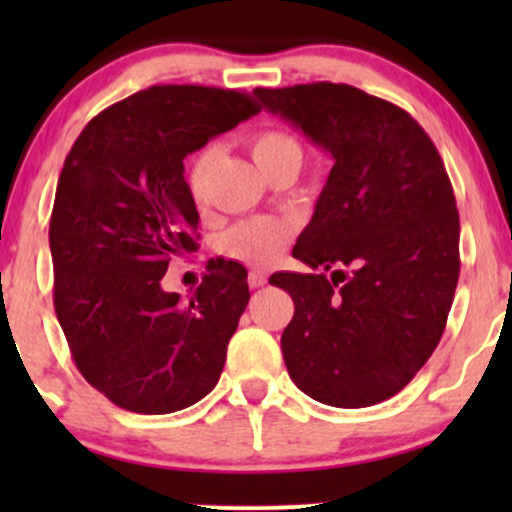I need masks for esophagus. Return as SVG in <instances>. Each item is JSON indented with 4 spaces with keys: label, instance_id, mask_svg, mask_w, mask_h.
Wrapping results in <instances>:
<instances>
[{
    "label": "esophagus",
    "instance_id": "1",
    "mask_svg": "<svg viewBox=\"0 0 512 512\" xmlns=\"http://www.w3.org/2000/svg\"><path fill=\"white\" fill-rule=\"evenodd\" d=\"M247 282H250V287L252 289H257V287H262L267 282V275L265 272H260V270H252L250 275H247Z\"/></svg>",
    "mask_w": 512,
    "mask_h": 512
}]
</instances>
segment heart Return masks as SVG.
<instances>
[{"mask_svg": "<svg viewBox=\"0 0 512 512\" xmlns=\"http://www.w3.org/2000/svg\"><path fill=\"white\" fill-rule=\"evenodd\" d=\"M250 153L260 170H270L272 165L280 163L289 156H302V146L292 133L280 131V128H267V131H257L250 138ZM210 160H213V148H203L198 156L193 158L188 170L190 193L195 198H203L205 178H208ZM289 242V225L285 220L277 218H252L245 223L230 227L223 237H220V252L237 262L245 265H270L277 255L287 247Z\"/></svg>", "mask_w": 512, "mask_h": 512, "instance_id": "heart-1", "label": "heart"}]
</instances>
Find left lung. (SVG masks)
I'll use <instances>...</instances> for the list:
<instances>
[{
    "mask_svg": "<svg viewBox=\"0 0 512 512\" xmlns=\"http://www.w3.org/2000/svg\"><path fill=\"white\" fill-rule=\"evenodd\" d=\"M262 106L302 128L334 165L292 255L317 267L272 285L289 292L282 332L289 379L339 409L399 394L441 342L456 294V195L428 133L394 103L349 84L255 89Z\"/></svg>",
    "mask_w": 512,
    "mask_h": 512,
    "instance_id": "1",
    "label": "left lung"
}]
</instances>
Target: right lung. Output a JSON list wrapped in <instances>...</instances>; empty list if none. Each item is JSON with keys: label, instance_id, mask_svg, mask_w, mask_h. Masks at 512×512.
Masks as SVG:
<instances>
[{"label": "right lung", "instance_id": "right-lung-1", "mask_svg": "<svg viewBox=\"0 0 512 512\" xmlns=\"http://www.w3.org/2000/svg\"><path fill=\"white\" fill-rule=\"evenodd\" d=\"M260 111L250 94L165 84L86 123L49 223L54 309L71 359L133 414H173L215 389L245 312L247 270L225 262L188 302L163 292L170 257L198 247L183 158Z\"/></svg>", "mask_w": 512, "mask_h": 512}]
</instances>
